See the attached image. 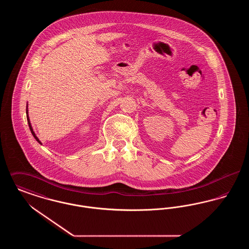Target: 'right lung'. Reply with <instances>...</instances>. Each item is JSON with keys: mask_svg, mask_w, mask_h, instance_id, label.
Segmentation results:
<instances>
[{"mask_svg": "<svg viewBox=\"0 0 249 249\" xmlns=\"http://www.w3.org/2000/svg\"><path fill=\"white\" fill-rule=\"evenodd\" d=\"M26 114H27V120H28V124H29V127H30V130H31V132H32V134L34 135V137L36 138V141L39 142V143H41L42 144V142L41 141L38 139V137L36 136V133H35V131L33 130V127H32V124H31V121H30V119H29V115H28V106H27V108H26Z\"/></svg>", "mask_w": 249, "mask_h": 249, "instance_id": "right-lung-1", "label": "right lung"}]
</instances>
